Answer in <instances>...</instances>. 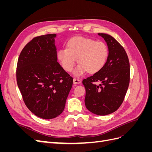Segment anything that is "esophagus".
Listing matches in <instances>:
<instances>
[{
  "label": "esophagus",
  "mask_w": 152,
  "mask_h": 152,
  "mask_svg": "<svg viewBox=\"0 0 152 152\" xmlns=\"http://www.w3.org/2000/svg\"><path fill=\"white\" fill-rule=\"evenodd\" d=\"M80 83H81V81L79 79H76V78H74V79H73V84H79Z\"/></svg>",
  "instance_id": "obj_1"
}]
</instances>
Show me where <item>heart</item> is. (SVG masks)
Returning <instances> with one entry per match:
<instances>
[{"instance_id":"b5f03b06","label":"heart","mask_w":152,"mask_h":152,"mask_svg":"<svg viewBox=\"0 0 152 152\" xmlns=\"http://www.w3.org/2000/svg\"><path fill=\"white\" fill-rule=\"evenodd\" d=\"M57 56L64 70L68 72L73 70L78 61L79 64L73 75L80 77L87 72L93 74L102 70L108 59V49L103 42L74 37L68 41L67 48L58 50Z\"/></svg>"}]
</instances>
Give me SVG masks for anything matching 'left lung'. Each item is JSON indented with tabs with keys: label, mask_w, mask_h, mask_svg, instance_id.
<instances>
[{
	"label": "left lung",
	"mask_w": 152,
	"mask_h": 152,
	"mask_svg": "<svg viewBox=\"0 0 152 152\" xmlns=\"http://www.w3.org/2000/svg\"><path fill=\"white\" fill-rule=\"evenodd\" d=\"M107 42L108 57L104 67L83 80L85 105L91 112L107 115L115 112L125 98L130 80V65L125 49L111 35L98 34ZM101 81L96 85L95 82Z\"/></svg>",
	"instance_id": "obj_1"
}]
</instances>
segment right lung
Segmentation results:
<instances>
[{"label": "right lung", "mask_w": 152, "mask_h": 152, "mask_svg": "<svg viewBox=\"0 0 152 152\" xmlns=\"http://www.w3.org/2000/svg\"><path fill=\"white\" fill-rule=\"evenodd\" d=\"M56 37L54 34L34 38L21 50L17 64V84L24 102L44 119L63 112L73 84V78L57 61Z\"/></svg>", "instance_id": "obj_1"}]
</instances>
